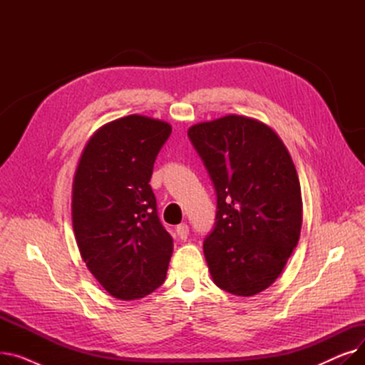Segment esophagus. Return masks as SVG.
<instances>
[{
  "instance_id": "1",
  "label": "esophagus",
  "mask_w": 365,
  "mask_h": 365,
  "mask_svg": "<svg viewBox=\"0 0 365 365\" xmlns=\"http://www.w3.org/2000/svg\"><path fill=\"white\" fill-rule=\"evenodd\" d=\"M176 234H178V237H179L182 241L187 240V235H189V226H187L186 223H180V225L176 227Z\"/></svg>"
}]
</instances>
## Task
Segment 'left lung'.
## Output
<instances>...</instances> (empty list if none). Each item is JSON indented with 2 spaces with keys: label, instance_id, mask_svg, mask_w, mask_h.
<instances>
[{
  "label": "left lung",
  "instance_id": "left-lung-1",
  "mask_svg": "<svg viewBox=\"0 0 365 365\" xmlns=\"http://www.w3.org/2000/svg\"><path fill=\"white\" fill-rule=\"evenodd\" d=\"M187 138L217 197L215 227L204 240L208 271L222 290L255 296L278 278L299 242L293 160L271 127L241 115L195 124Z\"/></svg>",
  "mask_w": 365,
  "mask_h": 365
}]
</instances>
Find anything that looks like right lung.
I'll return each mask as SVG.
<instances>
[{"label":"right lung","mask_w":365,"mask_h":365,"mask_svg":"<svg viewBox=\"0 0 365 365\" xmlns=\"http://www.w3.org/2000/svg\"><path fill=\"white\" fill-rule=\"evenodd\" d=\"M171 134L142 115L115 120L84 148L72 186V225L88 271L113 297L134 300L164 282L173 238L149 185Z\"/></svg>","instance_id":"add662e5"}]
</instances>
